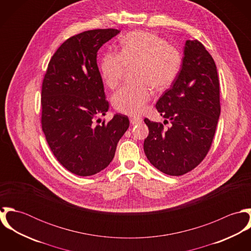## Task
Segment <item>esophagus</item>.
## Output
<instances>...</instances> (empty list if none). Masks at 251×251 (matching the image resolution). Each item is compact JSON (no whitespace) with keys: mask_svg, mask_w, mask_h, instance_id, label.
Returning <instances> with one entry per match:
<instances>
[{"mask_svg":"<svg viewBox=\"0 0 251 251\" xmlns=\"http://www.w3.org/2000/svg\"><path fill=\"white\" fill-rule=\"evenodd\" d=\"M143 122V120L141 118H132L130 119V124L133 126V125H139Z\"/></svg>","mask_w":251,"mask_h":251,"instance_id":"34e87169","label":"esophagus"}]
</instances>
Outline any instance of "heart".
Instances as JSON below:
<instances>
[{
	"label": "heart",
	"mask_w": 251,
	"mask_h": 251,
	"mask_svg": "<svg viewBox=\"0 0 251 251\" xmlns=\"http://www.w3.org/2000/svg\"><path fill=\"white\" fill-rule=\"evenodd\" d=\"M135 66V85H126L113 98L114 108L128 116L142 114L155 91L168 89L177 79L182 67L179 48L154 34L134 31L122 40L119 53H105L100 62V73L110 89L116 88L126 67Z\"/></svg>",
	"instance_id": "heart-1"
}]
</instances>
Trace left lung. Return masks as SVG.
<instances>
[{"label":"left lung","instance_id":"left-lung-1","mask_svg":"<svg viewBox=\"0 0 251 251\" xmlns=\"http://www.w3.org/2000/svg\"><path fill=\"white\" fill-rule=\"evenodd\" d=\"M184 45L179 76L155 104L172 126L164 129L161 123L144 120L149 127L145 154L156 169L170 176L191 171L205 158L220 115L219 81L213 57L197 39L186 40Z\"/></svg>","mask_w":251,"mask_h":251}]
</instances>
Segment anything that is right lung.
I'll list each match as a JSON object with an SVG mask.
<instances>
[{
  "label": "right lung",
  "instance_id": "1",
  "mask_svg": "<svg viewBox=\"0 0 251 251\" xmlns=\"http://www.w3.org/2000/svg\"><path fill=\"white\" fill-rule=\"evenodd\" d=\"M120 32L97 29L68 38L52 56L42 81L41 126L46 141L58 161L78 176L106 168L129 126L122 114L108 123H95L109 108L98 51Z\"/></svg>",
  "mask_w": 251,
  "mask_h": 251
}]
</instances>
